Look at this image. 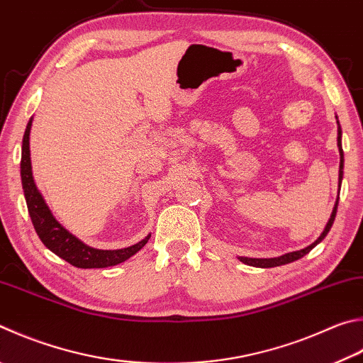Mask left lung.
<instances>
[{"mask_svg":"<svg viewBox=\"0 0 363 363\" xmlns=\"http://www.w3.org/2000/svg\"><path fill=\"white\" fill-rule=\"evenodd\" d=\"M338 118V117H337ZM338 150H340V176H338V184L341 187V181H342V167H345V155H342V147H341V127H340V122H338ZM337 208H338V200L337 203H335V208L332 211V216L330 219H328L327 225L324 228V232L320 233V236L318 240H315L313 245H309L308 247L305 249H300V250H295V252H289V254H284L281 257H273V259H249V257H240V260L242 263H246V265L249 267H257V268H273V267H281V265H286V263H291V262H295L301 259L303 255H306L309 250H311L313 247H315L319 245V242L325 238L327 233L330 232V228L333 225V220H335V216H337Z\"/></svg>","mask_w":363,"mask_h":363,"instance_id":"1","label":"left lung"}]
</instances>
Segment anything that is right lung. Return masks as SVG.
Here are the masks:
<instances>
[{"mask_svg":"<svg viewBox=\"0 0 363 363\" xmlns=\"http://www.w3.org/2000/svg\"><path fill=\"white\" fill-rule=\"evenodd\" d=\"M30 118L28 125H26L23 143H22V160H21V176H22V187L26 200V206H28V213L31 217L33 227H35L39 240L43 245L52 250L60 259L67 260L72 267L77 268H106L114 267L128 260L131 255H135L138 250L146 246L150 235L141 240L136 245L123 249L116 250H103L95 249L76 238L74 235L69 233L60 222H58L54 214L50 213L48 204H45L41 192H39L35 179H33L31 171V159H30V130H31Z\"/></svg>","mask_w":363,"mask_h":363,"instance_id":"1","label":"right lung"}]
</instances>
